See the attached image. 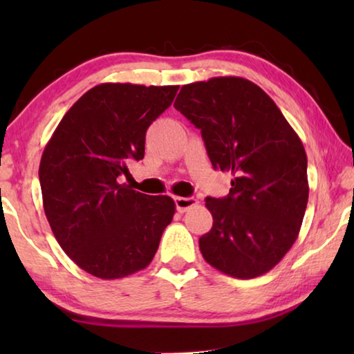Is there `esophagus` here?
I'll use <instances>...</instances> for the list:
<instances>
[{
    "mask_svg": "<svg viewBox=\"0 0 354 354\" xmlns=\"http://www.w3.org/2000/svg\"><path fill=\"white\" fill-rule=\"evenodd\" d=\"M196 203H198V201H196L194 196H176V198H175V205H176L178 212H181V214H184L185 211H189L190 207H194Z\"/></svg>",
    "mask_w": 354,
    "mask_h": 354,
    "instance_id": "esophagus-1",
    "label": "esophagus"
}]
</instances>
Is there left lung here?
Returning a JSON list of instances; mask_svg holds the SVG:
<instances>
[{
	"label": "left lung",
	"mask_w": 354,
	"mask_h": 354,
	"mask_svg": "<svg viewBox=\"0 0 354 354\" xmlns=\"http://www.w3.org/2000/svg\"><path fill=\"white\" fill-rule=\"evenodd\" d=\"M175 109L201 129L214 169L231 171L230 194L206 198L207 263L232 278L270 272L295 243L308 206V158L274 101L239 76L185 84Z\"/></svg>",
	"instance_id": "1"
}]
</instances>
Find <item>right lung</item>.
<instances>
[{
	"instance_id": "right-lung-1",
	"label": "right lung",
	"mask_w": 354,
	"mask_h": 354,
	"mask_svg": "<svg viewBox=\"0 0 354 354\" xmlns=\"http://www.w3.org/2000/svg\"><path fill=\"white\" fill-rule=\"evenodd\" d=\"M179 86L106 82L86 92L57 124L40 159L53 234L82 270L118 279L153 261L175 215L167 195L136 192L120 176L145 154V136Z\"/></svg>"
}]
</instances>
